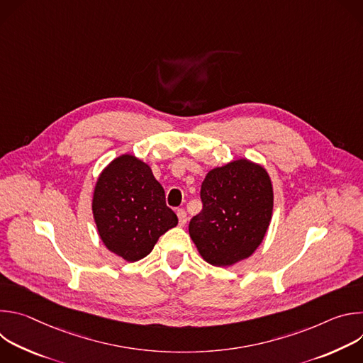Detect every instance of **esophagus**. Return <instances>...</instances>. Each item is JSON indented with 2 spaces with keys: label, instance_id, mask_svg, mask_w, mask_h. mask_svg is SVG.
Segmentation results:
<instances>
[{
  "label": "esophagus",
  "instance_id": "1",
  "mask_svg": "<svg viewBox=\"0 0 363 363\" xmlns=\"http://www.w3.org/2000/svg\"><path fill=\"white\" fill-rule=\"evenodd\" d=\"M177 216H178L179 224H181V225H185V224H186V220H188L185 210H182V208H181V210H178V211H177Z\"/></svg>",
  "mask_w": 363,
  "mask_h": 363
}]
</instances>
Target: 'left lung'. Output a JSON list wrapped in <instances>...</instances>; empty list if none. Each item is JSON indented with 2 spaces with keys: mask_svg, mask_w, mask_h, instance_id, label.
Masks as SVG:
<instances>
[{
  "mask_svg": "<svg viewBox=\"0 0 363 363\" xmlns=\"http://www.w3.org/2000/svg\"><path fill=\"white\" fill-rule=\"evenodd\" d=\"M201 201L189 235L205 262L233 266L260 245L273 214V186L264 168L240 160L210 171Z\"/></svg>",
  "mask_w": 363,
  "mask_h": 363,
  "instance_id": "8db88e82",
  "label": "left lung"
}]
</instances>
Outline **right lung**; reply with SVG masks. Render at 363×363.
<instances>
[{
    "mask_svg": "<svg viewBox=\"0 0 363 363\" xmlns=\"http://www.w3.org/2000/svg\"><path fill=\"white\" fill-rule=\"evenodd\" d=\"M93 216L101 241L130 263L146 257L158 238L178 224L162 185L132 155L116 158L99 177Z\"/></svg>",
    "mask_w": 363,
    "mask_h": 363,
    "instance_id": "obj_1",
    "label": "right lung"
}]
</instances>
